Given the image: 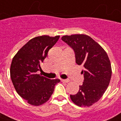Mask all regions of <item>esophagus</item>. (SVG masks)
<instances>
[{"instance_id": "esophagus-1", "label": "esophagus", "mask_w": 121, "mask_h": 121, "mask_svg": "<svg viewBox=\"0 0 121 121\" xmlns=\"http://www.w3.org/2000/svg\"><path fill=\"white\" fill-rule=\"evenodd\" d=\"M61 81L63 82H65V83H68L69 82V80H64V79H61Z\"/></svg>"}]
</instances>
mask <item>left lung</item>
Wrapping results in <instances>:
<instances>
[{
	"label": "left lung",
	"mask_w": 121,
	"mask_h": 121,
	"mask_svg": "<svg viewBox=\"0 0 121 121\" xmlns=\"http://www.w3.org/2000/svg\"><path fill=\"white\" fill-rule=\"evenodd\" d=\"M62 41L72 48L76 62L82 65L84 82L76 94L70 95L72 102L79 106H90L98 102L110 83L112 69L104 49L90 37L84 34L64 35Z\"/></svg>",
	"instance_id": "8db88e82"
}]
</instances>
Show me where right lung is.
<instances>
[{
	"mask_svg": "<svg viewBox=\"0 0 121 121\" xmlns=\"http://www.w3.org/2000/svg\"><path fill=\"white\" fill-rule=\"evenodd\" d=\"M59 38V35L34 37L19 49L12 60L10 73L13 86L19 96L31 105L45 103L53 94L56 84L60 82L37 73L41 70L40 65Z\"/></svg>",
	"mask_w": 121,
	"mask_h": 121,
	"instance_id": "obj_1",
	"label": "right lung"
}]
</instances>
